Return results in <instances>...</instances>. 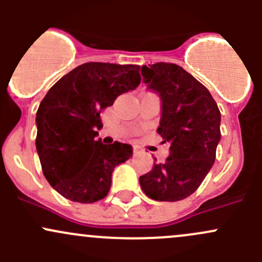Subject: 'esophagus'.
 Instances as JSON below:
<instances>
[{"label":"esophagus","mask_w":262,"mask_h":262,"mask_svg":"<svg viewBox=\"0 0 262 262\" xmlns=\"http://www.w3.org/2000/svg\"><path fill=\"white\" fill-rule=\"evenodd\" d=\"M133 150H134V153H136V155H139V153L143 152V149H142V148L138 147V146H134Z\"/></svg>","instance_id":"1"}]
</instances>
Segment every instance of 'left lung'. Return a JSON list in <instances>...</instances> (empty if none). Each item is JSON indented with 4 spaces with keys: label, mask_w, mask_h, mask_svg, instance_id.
Masks as SVG:
<instances>
[{
    "label": "left lung",
    "mask_w": 262,
    "mask_h": 262,
    "mask_svg": "<svg viewBox=\"0 0 262 262\" xmlns=\"http://www.w3.org/2000/svg\"><path fill=\"white\" fill-rule=\"evenodd\" d=\"M143 82L160 96L157 133L170 144L165 163L139 178L142 190L158 202L190 196L213 167L221 141V113L210 92L173 63L142 66Z\"/></svg>",
    "instance_id": "1"
}]
</instances>
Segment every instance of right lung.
Returning a JSON list of instances; mask_svg holds the SVG:
<instances>
[{"label":"right lung","instance_id":"obj_1","mask_svg":"<svg viewBox=\"0 0 262 262\" xmlns=\"http://www.w3.org/2000/svg\"><path fill=\"white\" fill-rule=\"evenodd\" d=\"M139 66L89 62L63 76L36 112V150L50 186L77 203L104 199L112 173L132 157L130 144L96 141L100 113L141 83Z\"/></svg>","mask_w":262,"mask_h":262}]
</instances>
